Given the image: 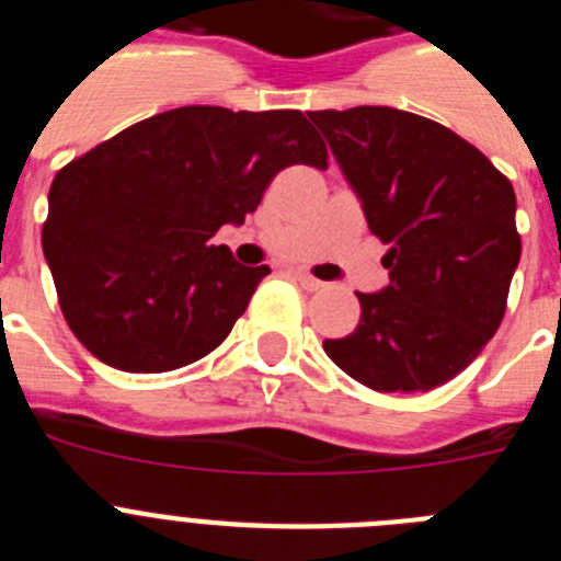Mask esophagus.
<instances>
[{"instance_id":"esophagus-1","label":"esophagus","mask_w":561,"mask_h":561,"mask_svg":"<svg viewBox=\"0 0 561 561\" xmlns=\"http://www.w3.org/2000/svg\"><path fill=\"white\" fill-rule=\"evenodd\" d=\"M295 277L300 280V286H304V289H309V291H317V289H323V286H325L323 280H317L314 275H309V272H304V270H297Z\"/></svg>"}]
</instances>
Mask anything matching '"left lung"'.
I'll list each match as a JSON object with an SVG mask.
<instances>
[{"mask_svg": "<svg viewBox=\"0 0 561 561\" xmlns=\"http://www.w3.org/2000/svg\"><path fill=\"white\" fill-rule=\"evenodd\" d=\"M370 232L388 244V289L362 295L359 325L323 348L379 393L447 385L500 329L519 232L512 182L453 128L390 106L309 112Z\"/></svg>", "mask_w": 561, "mask_h": 561, "instance_id": "obj_1", "label": "left lung"}]
</instances>
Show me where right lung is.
<instances>
[{"mask_svg":"<svg viewBox=\"0 0 561 561\" xmlns=\"http://www.w3.org/2000/svg\"><path fill=\"white\" fill-rule=\"evenodd\" d=\"M289 165H329L304 112L221 106L153 114L64 165L42 247L83 348L128 374L219 348L270 266H241L210 238L241 225Z\"/></svg>","mask_w":561,"mask_h":561,"instance_id":"obj_1","label":"right lung"}]
</instances>
